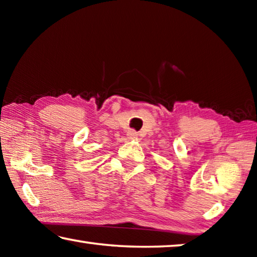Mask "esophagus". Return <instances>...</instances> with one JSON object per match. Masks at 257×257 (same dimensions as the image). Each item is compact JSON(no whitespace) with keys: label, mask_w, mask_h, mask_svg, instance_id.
<instances>
[{"label":"esophagus","mask_w":257,"mask_h":257,"mask_svg":"<svg viewBox=\"0 0 257 257\" xmlns=\"http://www.w3.org/2000/svg\"><path fill=\"white\" fill-rule=\"evenodd\" d=\"M129 136H130V138H135V137H136V134H135V133H130Z\"/></svg>","instance_id":"esophagus-1"}]
</instances>
